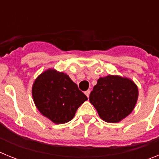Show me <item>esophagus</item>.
<instances>
[{
    "mask_svg": "<svg viewBox=\"0 0 159 159\" xmlns=\"http://www.w3.org/2000/svg\"><path fill=\"white\" fill-rule=\"evenodd\" d=\"M90 90H88V91H86V92H84V93H85V95H87V97H88V98H89V95H90Z\"/></svg>",
    "mask_w": 159,
    "mask_h": 159,
    "instance_id": "obj_1",
    "label": "esophagus"
}]
</instances>
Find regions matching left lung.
<instances>
[{"label": "left lung", "instance_id": "1", "mask_svg": "<svg viewBox=\"0 0 159 159\" xmlns=\"http://www.w3.org/2000/svg\"><path fill=\"white\" fill-rule=\"evenodd\" d=\"M139 97V89L127 77L109 75L100 77L89 97L99 117L107 123H119L128 116Z\"/></svg>", "mask_w": 159, "mask_h": 159}]
</instances>
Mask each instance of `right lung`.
<instances>
[{
	"instance_id": "right-lung-1",
	"label": "right lung",
	"mask_w": 159,
	"mask_h": 159,
	"mask_svg": "<svg viewBox=\"0 0 159 159\" xmlns=\"http://www.w3.org/2000/svg\"><path fill=\"white\" fill-rule=\"evenodd\" d=\"M32 95L38 111L56 124L71 121L79 107L88 100L67 74L54 68L36 77Z\"/></svg>"
}]
</instances>
